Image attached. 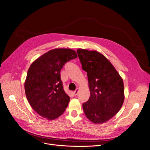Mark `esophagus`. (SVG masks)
<instances>
[{"instance_id":"1","label":"esophagus","mask_w":150,"mask_h":150,"mask_svg":"<svg viewBox=\"0 0 150 150\" xmlns=\"http://www.w3.org/2000/svg\"><path fill=\"white\" fill-rule=\"evenodd\" d=\"M78 92H79V89L78 88H76V90L74 91V95H77V94H78Z\"/></svg>"}]
</instances>
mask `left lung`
Wrapping results in <instances>:
<instances>
[{
  "label": "left lung",
  "mask_w": 150,
  "mask_h": 150,
  "mask_svg": "<svg viewBox=\"0 0 150 150\" xmlns=\"http://www.w3.org/2000/svg\"><path fill=\"white\" fill-rule=\"evenodd\" d=\"M83 70L87 73L90 96L82 104L87 118L95 124L108 122L124 102V83L110 61L96 51L78 49Z\"/></svg>",
  "instance_id": "obj_1"
}]
</instances>
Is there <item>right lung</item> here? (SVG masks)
Masks as SVG:
<instances>
[{"label": "right lung", "mask_w": 150, "mask_h": 150, "mask_svg": "<svg viewBox=\"0 0 150 150\" xmlns=\"http://www.w3.org/2000/svg\"><path fill=\"white\" fill-rule=\"evenodd\" d=\"M77 57L74 50L55 49L35 60L28 68L24 83L25 95L40 116L52 120L65 112L70 98L63 90L60 73L67 62Z\"/></svg>", "instance_id": "right-lung-1"}]
</instances>
